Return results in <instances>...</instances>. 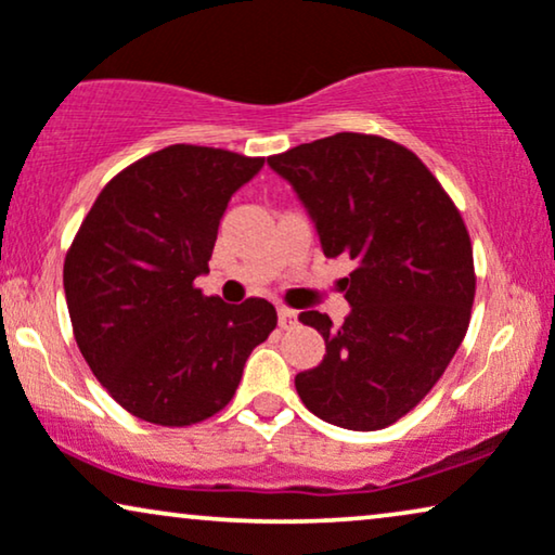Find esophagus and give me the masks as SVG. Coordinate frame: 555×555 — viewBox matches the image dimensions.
Returning a JSON list of instances; mask_svg holds the SVG:
<instances>
[{
	"mask_svg": "<svg viewBox=\"0 0 555 555\" xmlns=\"http://www.w3.org/2000/svg\"><path fill=\"white\" fill-rule=\"evenodd\" d=\"M279 327L282 330H294L297 327V312L289 307H279Z\"/></svg>",
	"mask_w": 555,
	"mask_h": 555,
	"instance_id": "obj_1",
	"label": "esophagus"
}]
</instances>
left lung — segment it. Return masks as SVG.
I'll return each mask as SVG.
<instances>
[{
  "label": "left lung",
  "mask_w": 555,
  "mask_h": 555,
  "mask_svg": "<svg viewBox=\"0 0 555 555\" xmlns=\"http://www.w3.org/2000/svg\"><path fill=\"white\" fill-rule=\"evenodd\" d=\"M312 216L327 258L350 256L352 312L299 322L327 354L294 378L327 424L375 431L424 401L467 335L475 258L462 212L424 162L393 139L339 131L269 157Z\"/></svg>",
  "instance_id": "left-lung-1"
}]
</instances>
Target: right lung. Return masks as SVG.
<instances>
[{"mask_svg": "<svg viewBox=\"0 0 555 555\" xmlns=\"http://www.w3.org/2000/svg\"><path fill=\"white\" fill-rule=\"evenodd\" d=\"M263 157L172 144L106 182L63 263L73 335L131 416L192 426L223 411L250 350L276 327L266 299L225 305L208 271L228 201Z\"/></svg>", "mask_w": 555, "mask_h": 555, "instance_id": "add662e5", "label": "right lung"}]
</instances>
